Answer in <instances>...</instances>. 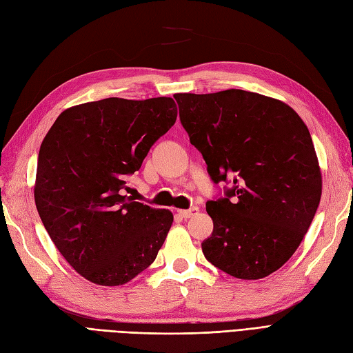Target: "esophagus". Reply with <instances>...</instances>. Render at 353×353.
<instances>
[{
	"mask_svg": "<svg viewBox=\"0 0 353 353\" xmlns=\"http://www.w3.org/2000/svg\"><path fill=\"white\" fill-rule=\"evenodd\" d=\"M178 214L183 216V218H192V216L199 214V208L193 206V208H190V209H181V211H178Z\"/></svg>",
	"mask_w": 353,
	"mask_h": 353,
	"instance_id": "esophagus-1",
	"label": "esophagus"
}]
</instances>
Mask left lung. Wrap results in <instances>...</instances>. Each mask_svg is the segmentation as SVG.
I'll use <instances>...</instances> for the list:
<instances>
[{
  "mask_svg": "<svg viewBox=\"0 0 353 353\" xmlns=\"http://www.w3.org/2000/svg\"><path fill=\"white\" fill-rule=\"evenodd\" d=\"M174 98L214 183L233 178L225 197L206 202L214 230L202 243L203 255L237 279L265 278L291 259L321 200L307 126L285 102L254 92Z\"/></svg>",
  "mask_w": 353,
  "mask_h": 353,
  "instance_id": "1",
  "label": "left lung"
}]
</instances>
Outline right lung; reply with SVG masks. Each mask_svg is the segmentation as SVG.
Here are the masks:
<instances>
[{
    "mask_svg": "<svg viewBox=\"0 0 353 353\" xmlns=\"http://www.w3.org/2000/svg\"><path fill=\"white\" fill-rule=\"evenodd\" d=\"M176 114L172 98H107L65 110L43 139L37 211L63 259L88 281L117 287L156 260L174 215L123 193Z\"/></svg>",
    "mask_w": 353,
    "mask_h": 353,
    "instance_id": "1",
    "label": "right lung"
}]
</instances>
